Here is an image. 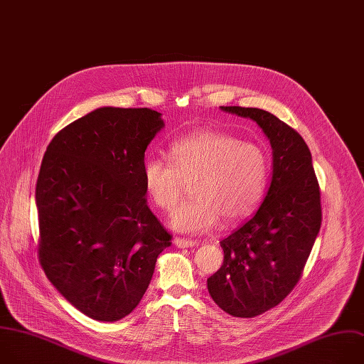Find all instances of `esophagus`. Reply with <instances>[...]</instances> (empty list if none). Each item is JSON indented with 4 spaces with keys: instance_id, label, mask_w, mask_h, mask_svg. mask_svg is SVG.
<instances>
[{
    "instance_id": "obj_1",
    "label": "esophagus",
    "mask_w": 364,
    "mask_h": 364,
    "mask_svg": "<svg viewBox=\"0 0 364 364\" xmlns=\"http://www.w3.org/2000/svg\"><path fill=\"white\" fill-rule=\"evenodd\" d=\"M175 245L178 248H191V247L198 245V242L193 240H186V238H175Z\"/></svg>"
}]
</instances>
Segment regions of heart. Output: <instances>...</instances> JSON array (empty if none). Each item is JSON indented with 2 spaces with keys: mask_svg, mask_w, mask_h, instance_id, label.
Returning a JSON list of instances; mask_svg holds the SVG:
<instances>
[{
  "mask_svg": "<svg viewBox=\"0 0 364 364\" xmlns=\"http://www.w3.org/2000/svg\"><path fill=\"white\" fill-rule=\"evenodd\" d=\"M171 164L152 158L143 164V186L151 200L171 212L181 200L185 183L192 181L189 200L171 216L179 232L203 234L220 221L234 225L261 203L269 162L259 144L216 130H198L169 146Z\"/></svg>",
  "mask_w": 364,
  "mask_h": 364,
  "instance_id": "heart-1",
  "label": "heart"
}]
</instances>
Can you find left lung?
I'll use <instances>...</instances> for the list:
<instances>
[{
    "mask_svg": "<svg viewBox=\"0 0 364 364\" xmlns=\"http://www.w3.org/2000/svg\"><path fill=\"white\" fill-rule=\"evenodd\" d=\"M257 122L272 148V178L258 210L221 241L224 264L208 291L225 313L251 318L278 306L301 278L321 227L320 186L304 139L257 107L221 106Z\"/></svg>",
    "mask_w": 364,
    "mask_h": 364,
    "instance_id": "obj_1",
    "label": "left lung"
}]
</instances>
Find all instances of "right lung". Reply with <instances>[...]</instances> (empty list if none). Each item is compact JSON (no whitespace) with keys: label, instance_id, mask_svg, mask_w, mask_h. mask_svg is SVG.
I'll list each match as a JSON object with an SVG mask.
<instances>
[{"label":"right lung","instance_id":"1","mask_svg":"<svg viewBox=\"0 0 364 364\" xmlns=\"http://www.w3.org/2000/svg\"><path fill=\"white\" fill-rule=\"evenodd\" d=\"M148 109L99 107L61 129L37 186L38 258L60 294L97 321L130 314L172 235L148 206L144 151L165 126Z\"/></svg>","mask_w":364,"mask_h":364}]
</instances>
